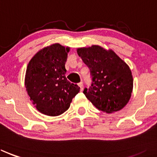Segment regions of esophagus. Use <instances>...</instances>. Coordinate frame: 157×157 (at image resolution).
I'll use <instances>...</instances> for the list:
<instances>
[{"label": "esophagus", "mask_w": 157, "mask_h": 157, "mask_svg": "<svg viewBox=\"0 0 157 157\" xmlns=\"http://www.w3.org/2000/svg\"><path fill=\"white\" fill-rule=\"evenodd\" d=\"M78 86L80 87V90L81 91H83V83L82 82H80L78 83Z\"/></svg>", "instance_id": "esophagus-1"}]
</instances>
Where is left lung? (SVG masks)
Masks as SVG:
<instances>
[{"mask_svg":"<svg viewBox=\"0 0 157 157\" xmlns=\"http://www.w3.org/2000/svg\"><path fill=\"white\" fill-rule=\"evenodd\" d=\"M77 53L90 70L92 86L83 93L99 111L111 113L125 106L131 97L133 78L130 67L112 49L99 45L78 48Z\"/></svg>","mask_w":157,"mask_h":157,"instance_id":"1","label":"left lung"}]
</instances>
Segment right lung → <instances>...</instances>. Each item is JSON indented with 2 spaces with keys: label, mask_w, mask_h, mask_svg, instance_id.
Masks as SVG:
<instances>
[{
  "label": "right lung",
  "mask_w": 157,
  "mask_h": 157,
  "mask_svg": "<svg viewBox=\"0 0 157 157\" xmlns=\"http://www.w3.org/2000/svg\"><path fill=\"white\" fill-rule=\"evenodd\" d=\"M70 47L56 43L39 51L27 65L25 85L36 109L44 115L57 116L66 111L79 92L67 80L65 67Z\"/></svg>",
  "instance_id": "obj_1"
}]
</instances>
